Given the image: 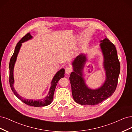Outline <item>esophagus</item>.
<instances>
[{
  "instance_id": "esophagus-1",
  "label": "esophagus",
  "mask_w": 132,
  "mask_h": 132,
  "mask_svg": "<svg viewBox=\"0 0 132 132\" xmlns=\"http://www.w3.org/2000/svg\"><path fill=\"white\" fill-rule=\"evenodd\" d=\"M72 71V69L70 67H67L65 69V73L66 74H69Z\"/></svg>"
}]
</instances>
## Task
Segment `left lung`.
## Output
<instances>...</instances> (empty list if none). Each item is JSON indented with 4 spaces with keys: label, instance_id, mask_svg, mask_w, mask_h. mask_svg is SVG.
I'll use <instances>...</instances> for the list:
<instances>
[{
    "label": "left lung",
    "instance_id": "left-lung-1",
    "mask_svg": "<svg viewBox=\"0 0 132 132\" xmlns=\"http://www.w3.org/2000/svg\"><path fill=\"white\" fill-rule=\"evenodd\" d=\"M100 47L103 55L105 82L99 88H89L83 78V71L87 61L86 55L81 54L72 62L73 72L70 80L72 94L76 103L83 105H97L111 96L116 90L120 73V63L115 46L108 38L101 40Z\"/></svg>",
    "mask_w": 132,
    "mask_h": 132
}]
</instances>
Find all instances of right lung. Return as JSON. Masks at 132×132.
I'll return each mask as SVG.
<instances>
[{
	"label": "right lung",
	"mask_w": 132,
	"mask_h": 132,
	"mask_svg": "<svg viewBox=\"0 0 132 132\" xmlns=\"http://www.w3.org/2000/svg\"><path fill=\"white\" fill-rule=\"evenodd\" d=\"M33 37L31 35V34L28 33L26 34L22 39H21L19 42L18 43L16 44L15 47V50L13 55L11 57L9 63V70H10V76H9V82L10 87L11 88L12 91L13 92L14 94L18 97V98L22 101L24 104H26L28 105L35 106V107H40V106H47L52 103V102L53 100V96H54V93L55 92V88L57 85V82L59 80H60L61 78L64 77L65 76V69H61L59 71H57V73L55 75L54 77L51 82V87L50 88L49 91L48 92V94H47L44 99H38V100H29V99H23L21 96H20L18 92H17L14 87V66L15 64V62L18 57V54L19 53L20 49L22 46V43L24 42H26L28 40L31 39Z\"/></svg>",
	"instance_id": "obj_1"
}]
</instances>
